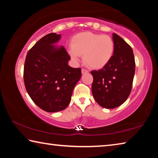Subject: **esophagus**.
Returning <instances> with one entry per match:
<instances>
[{
    "instance_id": "1",
    "label": "esophagus",
    "mask_w": 158,
    "mask_h": 158,
    "mask_svg": "<svg viewBox=\"0 0 158 158\" xmlns=\"http://www.w3.org/2000/svg\"><path fill=\"white\" fill-rule=\"evenodd\" d=\"M89 72H88V70H86V69H81V73L82 74H85V73H88Z\"/></svg>"
}]
</instances>
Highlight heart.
Wrapping results in <instances>:
<instances>
[{"instance_id":"b5f03b06","label":"heart","mask_w":158,"mask_h":158,"mask_svg":"<svg viewBox=\"0 0 158 158\" xmlns=\"http://www.w3.org/2000/svg\"><path fill=\"white\" fill-rule=\"evenodd\" d=\"M68 53L74 62H79L84 55L85 64L93 69H101L113 57L114 42L107 35L83 32L73 37Z\"/></svg>"}]
</instances>
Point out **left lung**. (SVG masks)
Wrapping results in <instances>:
<instances>
[{"label":"left lung","instance_id":"1","mask_svg":"<svg viewBox=\"0 0 158 158\" xmlns=\"http://www.w3.org/2000/svg\"><path fill=\"white\" fill-rule=\"evenodd\" d=\"M114 53L107 65L93 70L92 93L95 101L106 109L124 103L130 94L135 73L132 49L122 37L113 33Z\"/></svg>","mask_w":158,"mask_h":158}]
</instances>
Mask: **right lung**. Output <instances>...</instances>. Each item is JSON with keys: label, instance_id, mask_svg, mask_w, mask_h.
<instances>
[{"label": "right lung", "instance_id": "add662e5", "mask_svg": "<svg viewBox=\"0 0 158 158\" xmlns=\"http://www.w3.org/2000/svg\"><path fill=\"white\" fill-rule=\"evenodd\" d=\"M60 37L55 33L44 36L28 51L25 60L26 89L35 104L47 112L67 108L81 76V68L68 65L70 57L65 48L54 44Z\"/></svg>", "mask_w": 158, "mask_h": 158}]
</instances>
